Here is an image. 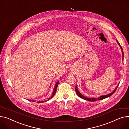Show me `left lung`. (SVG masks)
Listing matches in <instances>:
<instances>
[{"instance_id": "8db88e82", "label": "left lung", "mask_w": 129, "mask_h": 129, "mask_svg": "<svg viewBox=\"0 0 129 129\" xmlns=\"http://www.w3.org/2000/svg\"><path fill=\"white\" fill-rule=\"evenodd\" d=\"M117 42L118 45H119V46L120 47V48L121 49L122 54V57H123V56H123V50H122V47L121 46L120 44L119 43V42H118V41H117ZM118 85L117 86V87L115 88V89L114 90H113V91L112 93H110V94H107V95L101 96L100 97H99L97 98H87V97L84 96L83 95H82L80 93V92L79 91V90H78V87H77V85L75 86V92H76V93H77V94L78 95V96L80 97V98H82V99H84V100H86V101H89V102H95V101H96L102 100L105 99V98H107V97H110L111 95H112L113 93H114L115 92V91L116 90V89H117V88Z\"/></svg>"}]
</instances>
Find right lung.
<instances>
[{
	"mask_svg": "<svg viewBox=\"0 0 129 129\" xmlns=\"http://www.w3.org/2000/svg\"><path fill=\"white\" fill-rule=\"evenodd\" d=\"M58 84H59V82H57L56 83V84H55V87H54V90H53V92H52V96L50 97V98H49V99H48V100H50L51 98H52V97L54 96V95H55V93H56V90H57V86H58ZM47 100V101H48ZM28 101H31V100H28ZM32 102H35V101H32ZM46 102V101H44V102H41V101H39V102H38L37 103H43V102Z\"/></svg>",
	"mask_w": 129,
	"mask_h": 129,
	"instance_id": "obj_1",
	"label": "right lung"
}]
</instances>
